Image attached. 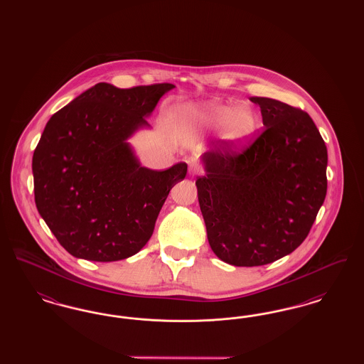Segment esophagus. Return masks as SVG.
I'll use <instances>...</instances> for the list:
<instances>
[{"label":"esophagus","instance_id":"34e87169","mask_svg":"<svg viewBox=\"0 0 364 364\" xmlns=\"http://www.w3.org/2000/svg\"><path fill=\"white\" fill-rule=\"evenodd\" d=\"M188 172H190L191 176H196V174H199L202 172L200 165H199L198 161L193 159V158H191L190 161H188Z\"/></svg>","mask_w":364,"mask_h":364}]
</instances>
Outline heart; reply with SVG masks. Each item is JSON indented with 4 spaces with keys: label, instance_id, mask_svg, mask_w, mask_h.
Here are the masks:
<instances>
[{
    "label": "heart",
    "instance_id": "1",
    "mask_svg": "<svg viewBox=\"0 0 364 364\" xmlns=\"http://www.w3.org/2000/svg\"><path fill=\"white\" fill-rule=\"evenodd\" d=\"M173 116L178 125L188 129L220 127V140L232 149L245 146L259 128V116L252 107L229 102L180 105L174 109Z\"/></svg>",
    "mask_w": 364,
    "mask_h": 364
}]
</instances>
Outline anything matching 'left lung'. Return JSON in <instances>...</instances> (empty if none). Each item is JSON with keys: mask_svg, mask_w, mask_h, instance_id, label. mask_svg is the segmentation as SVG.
Here are the masks:
<instances>
[{"mask_svg": "<svg viewBox=\"0 0 364 364\" xmlns=\"http://www.w3.org/2000/svg\"><path fill=\"white\" fill-rule=\"evenodd\" d=\"M250 101L264 132L242 153L224 144L202 154L195 183L213 252L245 267L294 252L328 190V149L311 117L273 98Z\"/></svg>", "mask_w": 364, "mask_h": 364, "instance_id": "8db88e82", "label": "left lung"}]
</instances>
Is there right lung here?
<instances>
[{
  "label": "right lung",
  "instance_id": "1",
  "mask_svg": "<svg viewBox=\"0 0 364 364\" xmlns=\"http://www.w3.org/2000/svg\"><path fill=\"white\" fill-rule=\"evenodd\" d=\"M173 85L98 83L54 113L33 156L35 205L58 242L80 259H127L150 240L187 164L143 166L128 141Z\"/></svg>",
  "mask_w": 364,
  "mask_h": 364
}]
</instances>
